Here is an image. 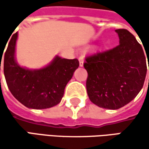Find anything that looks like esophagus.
Here are the masks:
<instances>
[{
  "label": "esophagus",
  "mask_w": 149,
  "mask_h": 149,
  "mask_svg": "<svg viewBox=\"0 0 149 149\" xmlns=\"http://www.w3.org/2000/svg\"><path fill=\"white\" fill-rule=\"evenodd\" d=\"M78 60H79V65H80V67H83L84 66V58H83V57H79Z\"/></svg>",
  "instance_id": "1"
}]
</instances>
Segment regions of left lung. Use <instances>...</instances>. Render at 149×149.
I'll return each mask as SVG.
<instances>
[{
    "instance_id": "8db88e82",
    "label": "left lung",
    "mask_w": 149,
    "mask_h": 149,
    "mask_svg": "<svg viewBox=\"0 0 149 149\" xmlns=\"http://www.w3.org/2000/svg\"><path fill=\"white\" fill-rule=\"evenodd\" d=\"M116 33L119 45L87 57L84 64L88 72L86 89L90 100L108 109H118L138 95L147 74L146 57L149 58V52H144L131 33L126 29Z\"/></svg>"
}]
</instances>
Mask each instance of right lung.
I'll return each mask as SVG.
<instances>
[{
	"label": "right lung",
	"instance_id": "right-lung-1",
	"mask_svg": "<svg viewBox=\"0 0 149 149\" xmlns=\"http://www.w3.org/2000/svg\"><path fill=\"white\" fill-rule=\"evenodd\" d=\"M17 38L18 33H15L8 39V48L3 56L4 76L10 92L20 104L29 109H43L58 104L67 83L79 66L78 60L55 56L45 67H23L15 58ZM2 54L3 52L0 53V70Z\"/></svg>",
	"mask_w": 149,
	"mask_h": 149
}]
</instances>
